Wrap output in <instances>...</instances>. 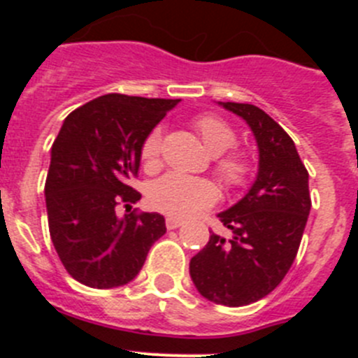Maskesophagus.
I'll list each match as a JSON object with an SVG mask.
<instances>
[{
  "instance_id": "34e87169",
  "label": "esophagus",
  "mask_w": 358,
  "mask_h": 358,
  "mask_svg": "<svg viewBox=\"0 0 358 358\" xmlns=\"http://www.w3.org/2000/svg\"><path fill=\"white\" fill-rule=\"evenodd\" d=\"M179 226H182V220L177 217H166V227L169 229H177Z\"/></svg>"
}]
</instances>
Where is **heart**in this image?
<instances>
[{"label": "heart", "instance_id": "heart-1", "mask_svg": "<svg viewBox=\"0 0 358 358\" xmlns=\"http://www.w3.org/2000/svg\"><path fill=\"white\" fill-rule=\"evenodd\" d=\"M195 131L201 136L213 159V173L227 189H242L249 186L256 172L255 159L243 148H233L236 145L235 129L220 116L199 115L194 118ZM163 132L154 127L143 138L140 145V159L148 172L159 169ZM148 202L157 211L172 217H188L201 210L213 206L218 197L217 186L210 179L188 177L181 173H166L154 181L148 188Z\"/></svg>", "mask_w": 358, "mask_h": 358}]
</instances>
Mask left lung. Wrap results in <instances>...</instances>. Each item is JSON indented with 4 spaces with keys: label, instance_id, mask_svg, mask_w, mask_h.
Masks as SVG:
<instances>
[{
    "label": "left lung",
    "instance_id": "1",
    "mask_svg": "<svg viewBox=\"0 0 358 358\" xmlns=\"http://www.w3.org/2000/svg\"><path fill=\"white\" fill-rule=\"evenodd\" d=\"M242 116L260 148V170L249 194L218 213L233 238L211 235L189 262L202 296L226 306L258 301L280 285L296 260L308 220V170L280 123L251 103L224 102Z\"/></svg>",
    "mask_w": 358,
    "mask_h": 358
}]
</instances>
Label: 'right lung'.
<instances>
[{"mask_svg": "<svg viewBox=\"0 0 358 358\" xmlns=\"http://www.w3.org/2000/svg\"><path fill=\"white\" fill-rule=\"evenodd\" d=\"M179 100L110 93L84 103L62 123L44 185L50 236L71 278L93 289L134 280L148 249L166 233L159 213L116 208L136 204L131 186L140 145Z\"/></svg>", "mask_w": 358, "mask_h": 358, "instance_id": "add662e5", "label": "right lung"}]
</instances>
